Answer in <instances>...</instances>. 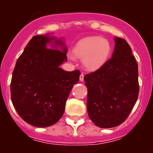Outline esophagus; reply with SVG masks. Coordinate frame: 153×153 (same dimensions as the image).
Wrapping results in <instances>:
<instances>
[{
    "instance_id": "34e87169",
    "label": "esophagus",
    "mask_w": 153,
    "mask_h": 153,
    "mask_svg": "<svg viewBox=\"0 0 153 153\" xmlns=\"http://www.w3.org/2000/svg\"><path fill=\"white\" fill-rule=\"evenodd\" d=\"M84 75L83 73H81V75H80V81H84Z\"/></svg>"
}]
</instances>
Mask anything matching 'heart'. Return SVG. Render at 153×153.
<instances>
[{"label": "heart", "mask_w": 153, "mask_h": 153, "mask_svg": "<svg viewBox=\"0 0 153 153\" xmlns=\"http://www.w3.org/2000/svg\"><path fill=\"white\" fill-rule=\"evenodd\" d=\"M112 52L109 41L99 37H89L80 41L73 49L75 58L83 59V65L89 71L99 69L108 61ZM73 59V57L71 56Z\"/></svg>", "instance_id": "1"}]
</instances>
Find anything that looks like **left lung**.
<instances>
[{"label": "left lung", "mask_w": 153, "mask_h": 153, "mask_svg": "<svg viewBox=\"0 0 153 153\" xmlns=\"http://www.w3.org/2000/svg\"><path fill=\"white\" fill-rule=\"evenodd\" d=\"M112 58L84 76L88 88L87 112L97 126L111 128L122 124L135 106L139 93L138 64L123 38L115 37Z\"/></svg>", "instance_id": "1"}]
</instances>
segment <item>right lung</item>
<instances>
[{
	"mask_svg": "<svg viewBox=\"0 0 153 153\" xmlns=\"http://www.w3.org/2000/svg\"><path fill=\"white\" fill-rule=\"evenodd\" d=\"M52 41V48H48ZM67 52L64 41L49 34L38 35L32 37L18 58L11 81V98L18 115L28 124L47 127L62 117L81 74L79 70L67 72L59 67L67 61Z\"/></svg>",
	"mask_w": 153,
	"mask_h": 153,
	"instance_id": "1",
	"label": "right lung"
}]
</instances>
